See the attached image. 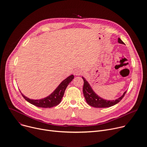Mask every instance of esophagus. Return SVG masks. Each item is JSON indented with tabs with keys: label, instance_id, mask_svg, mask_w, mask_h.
I'll list each match as a JSON object with an SVG mask.
<instances>
[{
	"label": "esophagus",
	"instance_id": "34e87169",
	"mask_svg": "<svg viewBox=\"0 0 147 147\" xmlns=\"http://www.w3.org/2000/svg\"><path fill=\"white\" fill-rule=\"evenodd\" d=\"M83 74V71L82 70H77L75 71V75L76 76H81Z\"/></svg>",
	"mask_w": 147,
	"mask_h": 147
}]
</instances>
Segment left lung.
<instances>
[{"label":"left lung","instance_id":"left-lung-1","mask_svg":"<svg viewBox=\"0 0 147 147\" xmlns=\"http://www.w3.org/2000/svg\"><path fill=\"white\" fill-rule=\"evenodd\" d=\"M118 42L120 44H124V43L119 38H118ZM84 80V86L83 88V94L88 104L93 107L96 108H107L113 106L119 102L124 97L127 91H125L123 94L115 100H107L99 97L96 93L93 91L91 87L85 79L82 77Z\"/></svg>","mask_w":147,"mask_h":147}]
</instances>
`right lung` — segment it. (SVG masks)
<instances>
[{"instance_id": "1", "label": "right lung", "mask_w": 147, "mask_h": 147, "mask_svg": "<svg viewBox=\"0 0 147 147\" xmlns=\"http://www.w3.org/2000/svg\"><path fill=\"white\" fill-rule=\"evenodd\" d=\"M73 75H71L67 78H66L59 85V86L51 94L44 98L40 100H33L24 96L22 92L21 94L26 101L35 106L42 108H51L57 105L60 103L67 87L73 80Z\"/></svg>"}]
</instances>
